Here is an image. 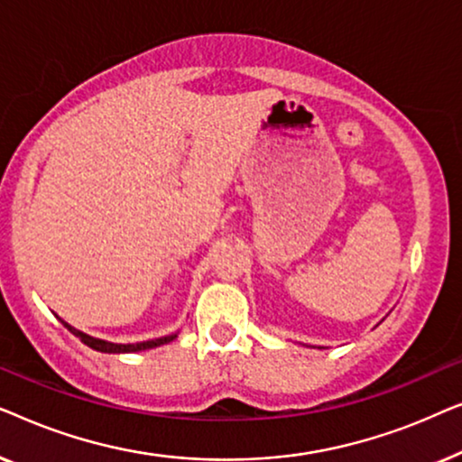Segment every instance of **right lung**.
Masks as SVG:
<instances>
[{
  "instance_id": "right-lung-1",
  "label": "right lung",
  "mask_w": 462,
  "mask_h": 462,
  "mask_svg": "<svg viewBox=\"0 0 462 462\" xmlns=\"http://www.w3.org/2000/svg\"><path fill=\"white\" fill-rule=\"evenodd\" d=\"M65 328L69 332H73L75 337H78L81 343L90 346L94 351H100V353H134V351H144V349H155V346L160 345H166L170 340L176 338V334H170V337H162V338H153V340H144V343H136V345H117V343H109V340H100V338H94V337H88V334L75 330L73 326H69L67 321H62Z\"/></svg>"
}]
</instances>
